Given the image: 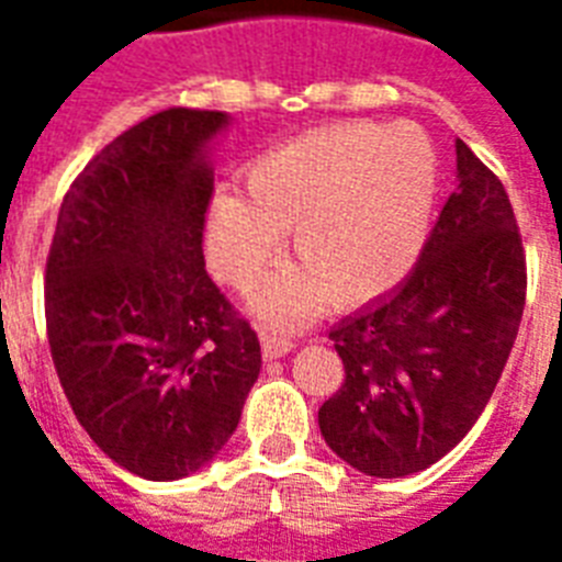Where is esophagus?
Instances as JSON below:
<instances>
[{"label": "esophagus", "instance_id": "34e87169", "mask_svg": "<svg viewBox=\"0 0 562 562\" xmlns=\"http://www.w3.org/2000/svg\"><path fill=\"white\" fill-rule=\"evenodd\" d=\"M262 356L265 359H280V356H285V352H291L297 344L291 341L289 335L282 333H273V329H262Z\"/></svg>", "mask_w": 562, "mask_h": 562}]
</instances>
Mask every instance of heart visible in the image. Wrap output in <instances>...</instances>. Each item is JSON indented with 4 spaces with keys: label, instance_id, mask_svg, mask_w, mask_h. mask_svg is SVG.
I'll return each instance as SVG.
<instances>
[{
    "label": "heart",
    "instance_id": "obj_1",
    "mask_svg": "<svg viewBox=\"0 0 562 562\" xmlns=\"http://www.w3.org/2000/svg\"><path fill=\"white\" fill-rule=\"evenodd\" d=\"M437 194V157L414 125L341 122L250 162L245 198L221 192L206 218V256L221 280L254 294L291 229V268L259 297L271 321L321 303L356 306L400 282L423 250Z\"/></svg>",
    "mask_w": 562,
    "mask_h": 562
}]
</instances>
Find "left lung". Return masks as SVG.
Segmentation results:
<instances>
[{"mask_svg":"<svg viewBox=\"0 0 562 562\" xmlns=\"http://www.w3.org/2000/svg\"><path fill=\"white\" fill-rule=\"evenodd\" d=\"M454 151L458 189L417 268L329 333L344 382L317 426L338 458L375 479L426 470L461 443L522 321L528 268L510 198L463 139Z\"/></svg>","mask_w":562,"mask_h":562,"instance_id":"left-lung-1","label":"left lung"}]
</instances>
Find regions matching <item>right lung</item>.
I'll return each instance as SVG.
<instances>
[{"mask_svg":"<svg viewBox=\"0 0 562 562\" xmlns=\"http://www.w3.org/2000/svg\"><path fill=\"white\" fill-rule=\"evenodd\" d=\"M227 113L169 108L127 127L64 194L46 259V335L83 431L134 475L201 470L262 368L254 326L206 273L212 169Z\"/></svg>","mask_w":562,"mask_h":562,"instance_id":"add662e5","label":"right lung"}]
</instances>
